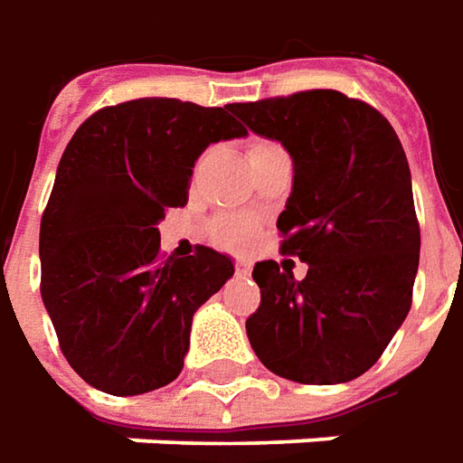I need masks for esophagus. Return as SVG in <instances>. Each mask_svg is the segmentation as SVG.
Segmentation results:
<instances>
[{"label": "esophagus", "instance_id": "1", "mask_svg": "<svg viewBox=\"0 0 463 463\" xmlns=\"http://www.w3.org/2000/svg\"><path fill=\"white\" fill-rule=\"evenodd\" d=\"M250 269H253L250 259H238V261H235V271H238V274H243V277L250 274Z\"/></svg>", "mask_w": 463, "mask_h": 463}]
</instances>
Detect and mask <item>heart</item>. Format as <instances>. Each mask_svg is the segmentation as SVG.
<instances>
[{"label": "heart", "mask_w": 463, "mask_h": 463, "mask_svg": "<svg viewBox=\"0 0 463 463\" xmlns=\"http://www.w3.org/2000/svg\"><path fill=\"white\" fill-rule=\"evenodd\" d=\"M281 148L279 143L269 140V137H250L248 140V158H256L261 153ZM256 222L250 217L241 215H222L213 220L210 225V241L220 248H243L253 241Z\"/></svg>", "instance_id": "heart-1"}]
</instances>
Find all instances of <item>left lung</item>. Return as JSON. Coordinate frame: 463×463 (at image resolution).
Returning <instances> with one entry per match:
<instances>
[{"label":"left lung","instance_id":"obj_1","mask_svg":"<svg viewBox=\"0 0 463 463\" xmlns=\"http://www.w3.org/2000/svg\"><path fill=\"white\" fill-rule=\"evenodd\" d=\"M253 133L279 140L295 186L277 220L281 253L307 277L259 261L261 305L248 341L274 374L299 384L351 382L374 366L410 312L420 225L410 166L390 120L335 89L235 102Z\"/></svg>","mask_w":463,"mask_h":463}]
</instances>
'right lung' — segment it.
Wrapping results in <instances>:
<instances>
[{
  "label": "right lung",
  "mask_w": 463,
  "mask_h": 463,
  "mask_svg": "<svg viewBox=\"0 0 463 463\" xmlns=\"http://www.w3.org/2000/svg\"><path fill=\"white\" fill-rule=\"evenodd\" d=\"M225 107L143 97L97 109L73 133L41 220V295L71 369L107 394L182 374L192 315L232 277L197 246L164 259L158 220L189 200L202 151L246 128Z\"/></svg>",
  "instance_id": "1"
}]
</instances>
